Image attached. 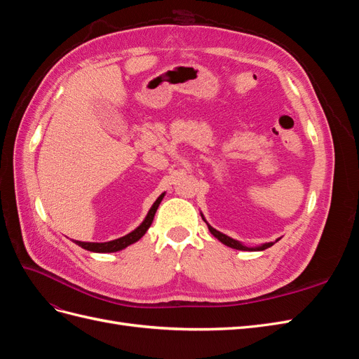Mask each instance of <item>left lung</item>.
Instances as JSON below:
<instances>
[{"instance_id": "left-lung-1", "label": "left lung", "mask_w": 359, "mask_h": 359, "mask_svg": "<svg viewBox=\"0 0 359 359\" xmlns=\"http://www.w3.org/2000/svg\"><path fill=\"white\" fill-rule=\"evenodd\" d=\"M201 215H202V219H203V222L206 223V226H208V229H210V232L217 238V240H219L222 244H224V245H227V247H231V248H235V250H243V252H262V250H265V248H268V247H271V245H274L277 241H280V238L278 240H276V243H265V244H260V245H255V247H248V245H244L241 241H238V240H233V238H231V236H227V235H224V233H222L220 231H217V229H214V227L205 220V217H203V214L201 212Z\"/></svg>"}]
</instances>
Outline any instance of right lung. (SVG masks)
Listing matches in <instances>:
<instances>
[{
  "instance_id": "right-lung-1",
  "label": "right lung",
  "mask_w": 359,
  "mask_h": 359,
  "mask_svg": "<svg viewBox=\"0 0 359 359\" xmlns=\"http://www.w3.org/2000/svg\"><path fill=\"white\" fill-rule=\"evenodd\" d=\"M163 198H165V193H161L160 196L157 198V201L153 203V206H151L147 217L144 219V222L140 223L135 231H132V232L121 236V238H118V240H112V241H107V243H85V241H76V240H72V241L74 244H78L79 247L88 250V252H94V253H115V252H119V250H123L128 245L137 243L140 238L145 235V232L149 229L151 223H153V220H154L156 211L158 208L160 202L163 201Z\"/></svg>"
}]
</instances>
